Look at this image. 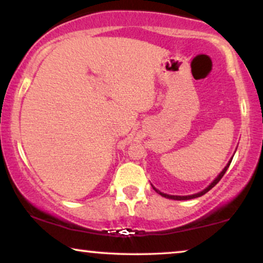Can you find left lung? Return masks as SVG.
<instances>
[{
  "label": "left lung",
  "mask_w": 263,
  "mask_h": 263,
  "mask_svg": "<svg viewBox=\"0 0 263 263\" xmlns=\"http://www.w3.org/2000/svg\"><path fill=\"white\" fill-rule=\"evenodd\" d=\"M234 157V156H232ZM232 157L230 158V161L228 162V164L225 165V168L224 170H222L221 172H220L219 173V176L215 178V179L213 180V182H211L209 185L206 186V188L205 189H203L201 190V192H199V193H195V194H192V195H171V194H167V193H163V192H161V190H158L157 188H155V186L152 185V184H151V185H152V188L156 190L157 193H158L159 195H162V197H164V198H168V199H173V200H188V199H194V198H199V197H201V195H204L205 193H208L209 192V190L211 189V188H214V186L216 185V184H218L219 182H220V179H221L222 177H224V174H225V172L228 171V168H229V165H230V163H231V161H232Z\"/></svg>",
  "instance_id": "left-lung-1"
}]
</instances>
